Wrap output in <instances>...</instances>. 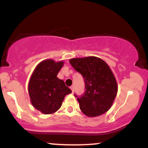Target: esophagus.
<instances>
[{
    "label": "esophagus",
    "instance_id": "34e87169",
    "mask_svg": "<svg viewBox=\"0 0 148 148\" xmlns=\"http://www.w3.org/2000/svg\"><path fill=\"white\" fill-rule=\"evenodd\" d=\"M70 89L72 90V92H74V86H72L70 87Z\"/></svg>",
    "mask_w": 148,
    "mask_h": 148
}]
</instances>
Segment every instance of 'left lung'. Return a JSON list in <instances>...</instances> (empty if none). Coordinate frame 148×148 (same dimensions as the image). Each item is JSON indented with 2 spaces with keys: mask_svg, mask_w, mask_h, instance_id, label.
Segmentation results:
<instances>
[{
  "mask_svg": "<svg viewBox=\"0 0 148 148\" xmlns=\"http://www.w3.org/2000/svg\"><path fill=\"white\" fill-rule=\"evenodd\" d=\"M69 62L84 79L86 90L77 98L83 113L92 118L108 111L118 92L116 79L109 66L95 56L72 58Z\"/></svg>",
  "mask_w": 148,
  "mask_h": 148,
  "instance_id": "left-lung-1",
  "label": "left lung"
}]
</instances>
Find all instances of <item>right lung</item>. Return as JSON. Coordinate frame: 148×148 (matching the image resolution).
Listing matches in <instances>:
<instances>
[{"label":"right lung","instance_id":"right-lung-1","mask_svg":"<svg viewBox=\"0 0 148 148\" xmlns=\"http://www.w3.org/2000/svg\"><path fill=\"white\" fill-rule=\"evenodd\" d=\"M64 64L47 59L40 62L34 69L28 83V94L34 108L44 114L56 112L64 97L72 92L62 80L57 77Z\"/></svg>","mask_w":148,"mask_h":148}]
</instances>
